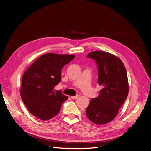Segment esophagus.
<instances>
[{
    "label": "esophagus",
    "mask_w": 151,
    "mask_h": 151,
    "mask_svg": "<svg viewBox=\"0 0 151 151\" xmlns=\"http://www.w3.org/2000/svg\"><path fill=\"white\" fill-rule=\"evenodd\" d=\"M79 97V95H76L75 96H71V98L73 99H78Z\"/></svg>",
    "instance_id": "esophagus-1"
}]
</instances>
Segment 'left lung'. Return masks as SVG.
<instances>
[{
	"label": "left lung",
	"mask_w": 151,
	"mask_h": 151,
	"mask_svg": "<svg viewBox=\"0 0 151 151\" xmlns=\"http://www.w3.org/2000/svg\"><path fill=\"white\" fill-rule=\"evenodd\" d=\"M87 57L97 63L98 83L103 88L98 97L90 100L86 115L92 123L104 125L116 118L128 96L129 86L126 68L121 59L109 52L93 51Z\"/></svg>",
	"instance_id": "left-lung-1"
}]
</instances>
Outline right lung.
I'll use <instances>...</instances> for the list:
<instances>
[{"mask_svg": "<svg viewBox=\"0 0 151 151\" xmlns=\"http://www.w3.org/2000/svg\"><path fill=\"white\" fill-rule=\"evenodd\" d=\"M74 58V55L46 53L24 73L20 93L26 108L36 118L45 121L53 118L68 98L53 89L61 81L63 67Z\"/></svg>", "mask_w": 151, "mask_h": 151, "instance_id": "1", "label": "right lung"}]
</instances>
